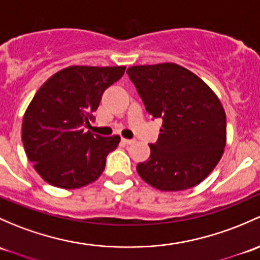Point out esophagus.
Listing matches in <instances>:
<instances>
[{
    "label": "esophagus",
    "mask_w": 260,
    "mask_h": 260,
    "mask_svg": "<svg viewBox=\"0 0 260 260\" xmlns=\"http://www.w3.org/2000/svg\"><path fill=\"white\" fill-rule=\"evenodd\" d=\"M122 142L124 144H133L136 142V139H127V138H122Z\"/></svg>",
    "instance_id": "esophagus-1"
}]
</instances>
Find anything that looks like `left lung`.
<instances>
[{
    "label": "left lung",
    "mask_w": 260,
    "mask_h": 260,
    "mask_svg": "<svg viewBox=\"0 0 260 260\" xmlns=\"http://www.w3.org/2000/svg\"><path fill=\"white\" fill-rule=\"evenodd\" d=\"M146 111L163 119L149 159L138 163L144 182L165 192L199 184L215 168L226 143L222 102L202 78L172 62L127 70Z\"/></svg>",
    "instance_id": "obj_1"
}]
</instances>
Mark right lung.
<instances>
[{"mask_svg": "<svg viewBox=\"0 0 260 260\" xmlns=\"http://www.w3.org/2000/svg\"><path fill=\"white\" fill-rule=\"evenodd\" d=\"M125 66H70L51 76L29 102L22 121L27 158L41 178L63 189L100 178L108 153L121 137L93 136L84 127L102 94L124 75Z\"/></svg>", "mask_w": 260, "mask_h": 260, "instance_id": "add662e5", "label": "right lung"}]
</instances>
